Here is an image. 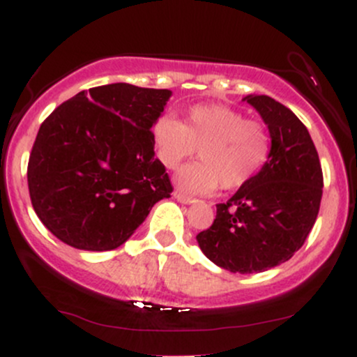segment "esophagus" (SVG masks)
<instances>
[{
	"instance_id": "34e87169",
	"label": "esophagus",
	"mask_w": 357,
	"mask_h": 357,
	"mask_svg": "<svg viewBox=\"0 0 357 357\" xmlns=\"http://www.w3.org/2000/svg\"><path fill=\"white\" fill-rule=\"evenodd\" d=\"M173 196H174L176 199H178L179 203H183V204H191V203H195V202H196V199H192V198H190V196L183 195V192H179V191H176Z\"/></svg>"
}]
</instances>
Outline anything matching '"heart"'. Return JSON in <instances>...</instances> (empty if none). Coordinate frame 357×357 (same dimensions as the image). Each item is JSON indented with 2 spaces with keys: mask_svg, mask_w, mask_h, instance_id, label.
<instances>
[{
  "mask_svg": "<svg viewBox=\"0 0 357 357\" xmlns=\"http://www.w3.org/2000/svg\"><path fill=\"white\" fill-rule=\"evenodd\" d=\"M158 161L166 169H178L198 149L199 162L176 174V186L186 195H211L238 190L252 181L267 162L270 134L267 127L245 119L227 105H195L184 122L161 116L153 126Z\"/></svg>",
  "mask_w": 357,
  "mask_h": 357,
  "instance_id": "1",
  "label": "heart"
}]
</instances>
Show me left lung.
<instances>
[{
	"instance_id": "left-lung-1",
	"label": "left lung",
	"mask_w": 357,
	"mask_h": 357,
	"mask_svg": "<svg viewBox=\"0 0 357 357\" xmlns=\"http://www.w3.org/2000/svg\"><path fill=\"white\" fill-rule=\"evenodd\" d=\"M243 100L268 127V159L252 181L216 204L215 221L196 240L218 267L260 273L290 260L304 245L317 218L324 181L312 139L296 114L268 96Z\"/></svg>"
}]
</instances>
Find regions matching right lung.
Segmentation results:
<instances>
[{"mask_svg":"<svg viewBox=\"0 0 357 357\" xmlns=\"http://www.w3.org/2000/svg\"><path fill=\"white\" fill-rule=\"evenodd\" d=\"M171 96L119 82L82 90L45 119L28 161V190L56 238L89 252L114 250L169 198L151 129Z\"/></svg>","mask_w":357,"mask_h":357,"instance_id":"add662e5","label":"right lung"}]
</instances>
